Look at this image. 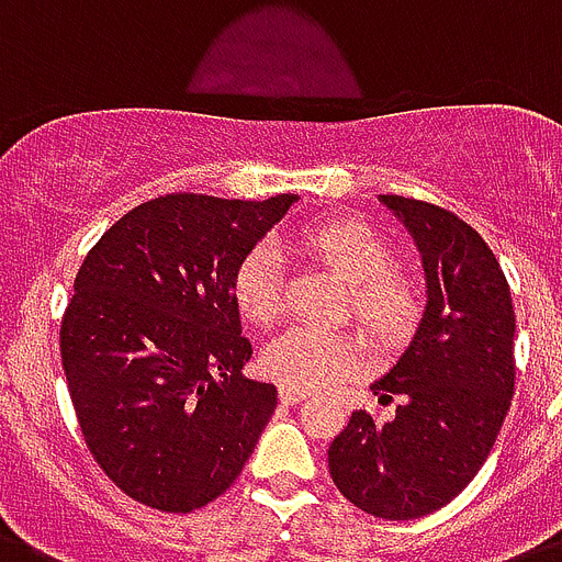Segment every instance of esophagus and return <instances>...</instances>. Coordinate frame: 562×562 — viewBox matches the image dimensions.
Listing matches in <instances>:
<instances>
[{
  "instance_id": "esophagus-1",
  "label": "esophagus",
  "mask_w": 562,
  "mask_h": 562,
  "mask_svg": "<svg viewBox=\"0 0 562 562\" xmlns=\"http://www.w3.org/2000/svg\"><path fill=\"white\" fill-rule=\"evenodd\" d=\"M308 397V391H300V389H291V385H280V400L285 405H296L303 403Z\"/></svg>"
}]
</instances>
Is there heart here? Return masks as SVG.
Here are the masks:
<instances>
[{
    "label": "heart",
    "instance_id": "1",
    "mask_svg": "<svg viewBox=\"0 0 562 562\" xmlns=\"http://www.w3.org/2000/svg\"><path fill=\"white\" fill-rule=\"evenodd\" d=\"M300 248L351 285L353 317L380 346L412 337L423 317V289L412 273L394 268V248L371 225L351 216L323 220L300 231ZM234 303L245 319L268 325L282 314V259L271 245H257L234 271ZM362 366V342L351 334L291 325L262 348V369L277 383L319 391L348 380Z\"/></svg>",
    "mask_w": 562,
    "mask_h": 562
}]
</instances>
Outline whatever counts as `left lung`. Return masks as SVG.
Here are the masks:
<instances>
[{
  "label": "left lung",
  "mask_w": 562,
  "mask_h": 562,
  "mask_svg": "<svg viewBox=\"0 0 562 562\" xmlns=\"http://www.w3.org/2000/svg\"><path fill=\"white\" fill-rule=\"evenodd\" d=\"M426 271V311L397 366L371 383L389 423L353 412L328 449L339 494L383 520H417L463 492L514 394V305L477 231L431 202L385 193Z\"/></svg>",
  "instance_id": "8db88e82"
}]
</instances>
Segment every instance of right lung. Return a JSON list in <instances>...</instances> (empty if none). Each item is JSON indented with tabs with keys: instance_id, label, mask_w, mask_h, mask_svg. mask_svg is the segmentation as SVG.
I'll return each instance as SVG.
<instances>
[{
	"instance_id": "obj_1",
	"label": "right lung",
	"mask_w": 562,
	"mask_h": 562,
	"mask_svg": "<svg viewBox=\"0 0 562 562\" xmlns=\"http://www.w3.org/2000/svg\"><path fill=\"white\" fill-rule=\"evenodd\" d=\"M296 200L168 193L85 257L59 331L63 369L85 446L136 503L209 506L254 454L277 389L243 376L251 342L231 285Z\"/></svg>"
}]
</instances>
